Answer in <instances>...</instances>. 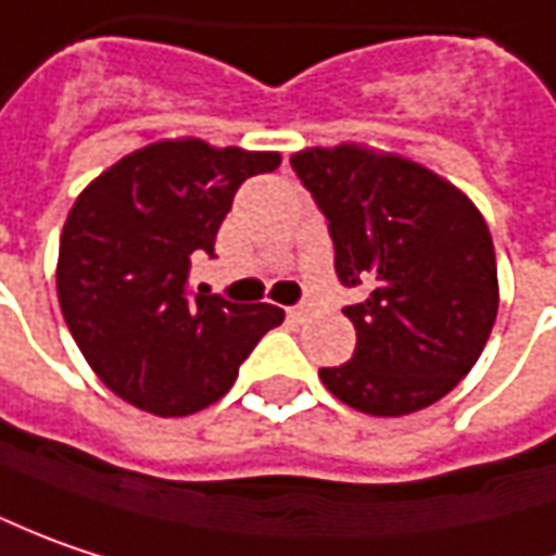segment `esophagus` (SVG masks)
I'll return each instance as SVG.
<instances>
[{
	"instance_id": "34e87169",
	"label": "esophagus",
	"mask_w": 556,
	"mask_h": 556,
	"mask_svg": "<svg viewBox=\"0 0 556 556\" xmlns=\"http://www.w3.org/2000/svg\"><path fill=\"white\" fill-rule=\"evenodd\" d=\"M309 309H313V303H296V306L288 309V316H291L293 321H303L306 316H309Z\"/></svg>"
}]
</instances>
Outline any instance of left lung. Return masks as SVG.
<instances>
[{
    "label": "left lung",
    "mask_w": 556,
    "mask_h": 556,
    "mask_svg": "<svg viewBox=\"0 0 556 556\" xmlns=\"http://www.w3.org/2000/svg\"><path fill=\"white\" fill-rule=\"evenodd\" d=\"M293 172L334 243V271L366 300L348 363L319 369L359 413L406 416L441 401L476 366L497 319V263L485 218L434 172L363 147L303 150Z\"/></svg>",
    "instance_id": "1"
}]
</instances>
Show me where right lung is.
<instances>
[{
	"mask_svg": "<svg viewBox=\"0 0 556 556\" xmlns=\"http://www.w3.org/2000/svg\"><path fill=\"white\" fill-rule=\"evenodd\" d=\"M278 153L162 140L102 172L68 212L59 303L99 381L153 416L222 401L240 363L285 313L190 291V263L215 260V235L240 184Z\"/></svg>",
	"mask_w": 556,
	"mask_h": 556,
	"instance_id": "1",
	"label": "right lung"
}]
</instances>
